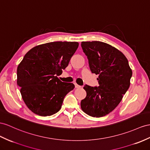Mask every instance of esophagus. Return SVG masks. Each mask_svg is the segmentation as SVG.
<instances>
[{"mask_svg":"<svg viewBox=\"0 0 150 150\" xmlns=\"http://www.w3.org/2000/svg\"><path fill=\"white\" fill-rule=\"evenodd\" d=\"M74 84H75V88H80V87H81V86H79V85H78V84L76 83H75Z\"/></svg>","mask_w":150,"mask_h":150,"instance_id":"obj_1","label":"esophagus"}]
</instances>
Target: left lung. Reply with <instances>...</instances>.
I'll list each match as a JSON object with an SVG mask.
<instances>
[{
  "label": "left lung",
  "mask_w": 150,
  "mask_h": 150,
  "mask_svg": "<svg viewBox=\"0 0 150 150\" xmlns=\"http://www.w3.org/2000/svg\"><path fill=\"white\" fill-rule=\"evenodd\" d=\"M81 45L92 73L99 75V86H84L87 96L80 106L89 116L104 117L122 101L130 86L132 71L124 54L111 45L93 41L82 42Z\"/></svg>",
  "instance_id": "1"
}]
</instances>
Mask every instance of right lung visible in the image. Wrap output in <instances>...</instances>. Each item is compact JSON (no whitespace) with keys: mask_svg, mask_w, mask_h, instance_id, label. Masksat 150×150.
<instances>
[{"mask_svg":"<svg viewBox=\"0 0 150 150\" xmlns=\"http://www.w3.org/2000/svg\"><path fill=\"white\" fill-rule=\"evenodd\" d=\"M79 47L76 42H53L33 47L17 68V83L30 110L42 117L59 112L66 95L74 89L63 82L62 74Z\"/></svg>","mask_w":150,"mask_h":150,"instance_id":"add662e5","label":"right lung"}]
</instances>
